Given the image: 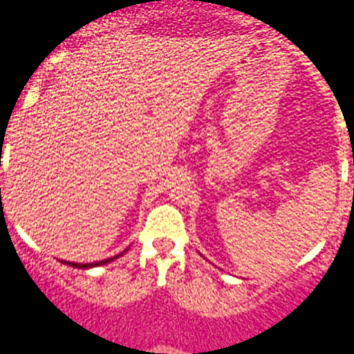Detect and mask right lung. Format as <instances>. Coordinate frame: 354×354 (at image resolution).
<instances>
[{
    "mask_svg": "<svg viewBox=\"0 0 354 354\" xmlns=\"http://www.w3.org/2000/svg\"><path fill=\"white\" fill-rule=\"evenodd\" d=\"M120 255H124V253H120ZM120 255H118V257H120ZM118 257H113V259L101 260V262H94V263H75V262H66V263H68V266H71V267H77V269H91V267L104 266V263H108V262H113V260L118 259Z\"/></svg>",
    "mask_w": 354,
    "mask_h": 354,
    "instance_id": "add662e5",
    "label": "right lung"
}]
</instances>
